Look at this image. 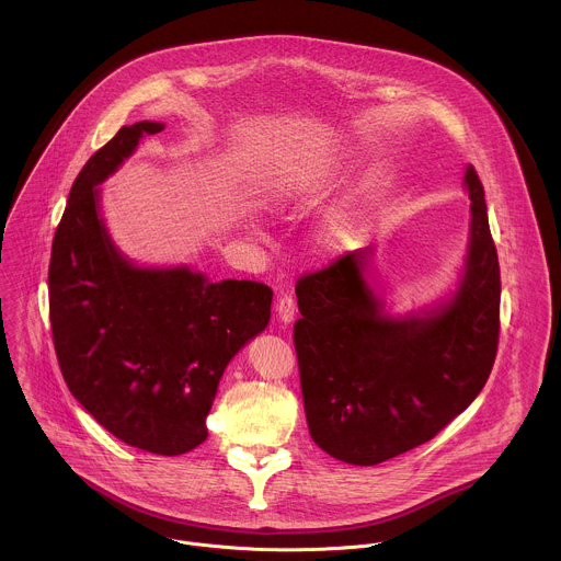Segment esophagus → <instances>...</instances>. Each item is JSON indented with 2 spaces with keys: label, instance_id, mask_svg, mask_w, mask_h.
Returning <instances> with one entry per match:
<instances>
[{
  "label": "esophagus",
  "instance_id": "obj_1",
  "mask_svg": "<svg viewBox=\"0 0 561 561\" xmlns=\"http://www.w3.org/2000/svg\"><path fill=\"white\" fill-rule=\"evenodd\" d=\"M295 310H297L295 297L288 295V293L279 295V299H277V314H279V322H282V324H290V322H293Z\"/></svg>",
  "mask_w": 561,
  "mask_h": 561
}]
</instances>
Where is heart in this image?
<instances>
[{
  "instance_id": "b5f03b06",
  "label": "heart",
  "mask_w": 561,
  "mask_h": 561,
  "mask_svg": "<svg viewBox=\"0 0 561 561\" xmlns=\"http://www.w3.org/2000/svg\"><path fill=\"white\" fill-rule=\"evenodd\" d=\"M359 226V210L355 204H340L335 208H331L322 221L317 224L314 228V237L317 244L324 247L329 251L333 249H342L344 244H348L351 239L355 237Z\"/></svg>"
}]
</instances>
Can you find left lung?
<instances>
[{
	"mask_svg": "<svg viewBox=\"0 0 561 561\" xmlns=\"http://www.w3.org/2000/svg\"><path fill=\"white\" fill-rule=\"evenodd\" d=\"M468 244L453 288L397 312L357 249L297 282L295 351L312 442L375 466L433 439L484 388L500 337V262L484 186L463 171Z\"/></svg>",
	"mask_w": 561,
	"mask_h": 561,
	"instance_id": "1",
	"label": "left lung"
}]
</instances>
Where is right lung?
<instances>
[{
    "label": "right lung",
    "mask_w": 561,
    "mask_h": 561,
    "mask_svg": "<svg viewBox=\"0 0 561 561\" xmlns=\"http://www.w3.org/2000/svg\"><path fill=\"white\" fill-rule=\"evenodd\" d=\"M162 122L122 126L77 175L55 230L48 301L53 342L72 397L108 433L154 455L206 437L230 359L271 322L273 290L210 282L182 266H141L113 242L102 184Z\"/></svg>",
    "instance_id": "obj_1"
}]
</instances>
